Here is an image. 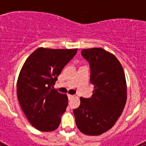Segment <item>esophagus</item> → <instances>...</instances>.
<instances>
[{
	"instance_id": "34e87169",
	"label": "esophagus",
	"mask_w": 146,
	"mask_h": 146,
	"mask_svg": "<svg viewBox=\"0 0 146 146\" xmlns=\"http://www.w3.org/2000/svg\"><path fill=\"white\" fill-rule=\"evenodd\" d=\"M74 95H70V94H69V95H68V99H69V100H70V99H72V98H74Z\"/></svg>"
}]
</instances>
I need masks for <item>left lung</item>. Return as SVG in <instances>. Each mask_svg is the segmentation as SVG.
Masks as SVG:
<instances>
[{
  "label": "left lung",
  "instance_id": "8db88e82",
  "mask_svg": "<svg viewBox=\"0 0 146 146\" xmlns=\"http://www.w3.org/2000/svg\"><path fill=\"white\" fill-rule=\"evenodd\" d=\"M90 65V81L94 90L91 98H80L74 109L77 128L87 135H99L111 129L126 102L124 71L119 60L102 48L82 50Z\"/></svg>",
  "mask_w": 146,
  "mask_h": 146
}]
</instances>
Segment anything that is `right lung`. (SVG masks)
<instances>
[{
    "label": "right lung",
    "instance_id": "right-lung-1",
    "mask_svg": "<svg viewBox=\"0 0 146 146\" xmlns=\"http://www.w3.org/2000/svg\"><path fill=\"white\" fill-rule=\"evenodd\" d=\"M77 51L40 47L31 54L20 71L17 85L18 100L29 122L38 130L53 131L60 124L68 97L52 88Z\"/></svg>",
    "mask_w": 146,
    "mask_h": 146
}]
</instances>
